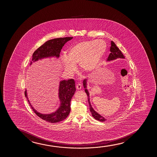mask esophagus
<instances>
[{
	"label": "esophagus",
	"instance_id": "obj_1",
	"mask_svg": "<svg viewBox=\"0 0 157 157\" xmlns=\"http://www.w3.org/2000/svg\"><path fill=\"white\" fill-rule=\"evenodd\" d=\"M76 88L77 90H80L82 88V84H79V83L77 84L76 85Z\"/></svg>",
	"mask_w": 157,
	"mask_h": 157
}]
</instances>
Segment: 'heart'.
I'll use <instances>...</instances> for the list:
<instances>
[{
	"label": "heart",
	"mask_w": 157,
	"mask_h": 157,
	"mask_svg": "<svg viewBox=\"0 0 157 157\" xmlns=\"http://www.w3.org/2000/svg\"><path fill=\"white\" fill-rule=\"evenodd\" d=\"M107 44L101 40L82 41L69 48L67 55L61 57L63 66L67 72H72L75 64H79L82 71L90 72L95 69L103 57Z\"/></svg>",
	"instance_id": "b5f03b06"
}]
</instances>
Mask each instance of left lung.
I'll return each mask as SVG.
<instances>
[{"instance_id":"1","label":"left lung","mask_w":157,"mask_h":157,"mask_svg":"<svg viewBox=\"0 0 157 157\" xmlns=\"http://www.w3.org/2000/svg\"><path fill=\"white\" fill-rule=\"evenodd\" d=\"M110 53L109 55L108 56L107 58V61H110V60H115L117 58H124L125 57L123 55L122 52L120 50L118 49V48L116 46V44H115L113 41H111V47L110 49ZM87 79H85L83 81V86L85 88V91L86 92V94L87 95L88 97V103H89V105H90V109L91 114L92 115V116L94 118L97 120L101 121V122H104L106 120V119L103 117V116H101L100 114H98L97 112H95L94 109L92 107V105L90 104V94L88 92V90H87Z\"/></svg>"}]
</instances>
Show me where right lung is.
Here are the masks:
<instances>
[{"instance_id": "add662e5", "label": "right lung", "mask_w": 157, "mask_h": 157, "mask_svg": "<svg viewBox=\"0 0 157 157\" xmlns=\"http://www.w3.org/2000/svg\"><path fill=\"white\" fill-rule=\"evenodd\" d=\"M72 39L73 37H66L52 39L45 42L43 45H41L36 50H35L33 54L30 65L32 64L33 62L43 58L52 57L59 58L63 47L67 41ZM75 90V82L73 79L60 81L58 90V97L60 100V105L56 112L49 114H41L37 112L33 107L28 100L27 90H25V94L33 110L39 117L48 122L57 123L64 120L69 115L71 110L70 102Z\"/></svg>"}]
</instances>
